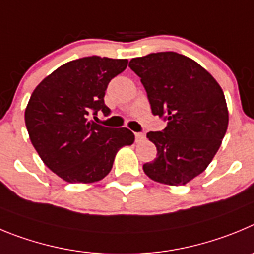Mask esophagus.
<instances>
[{"instance_id":"esophagus-1","label":"esophagus","mask_w":254,"mask_h":254,"mask_svg":"<svg viewBox=\"0 0 254 254\" xmlns=\"http://www.w3.org/2000/svg\"><path fill=\"white\" fill-rule=\"evenodd\" d=\"M145 140V135L143 132H135V141L136 143H140V141Z\"/></svg>"}]
</instances>
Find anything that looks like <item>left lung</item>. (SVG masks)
I'll list each match as a JSON object with an SVG mask.
<instances>
[{
    "instance_id": "8db88e82",
    "label": "left lung",
    "mask_w": 254,
    "mask_h": 254,
    "mask_svg": "<svg viewBox=\"0 0 254 254\" xmlns=\"http://www.w3.org/2000/svg\"><path fill=\"white\" fill-rule=\"evenodd\" d=\"M153 115L167 120L147 138L157 158L143 170L153 181L181 186L206 170L219 150L229 123L227 101L216 79L191 58L175 52L132 58Z\"/></svg>"
}]
</instances>
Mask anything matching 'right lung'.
<instances>
[{"instance_id":"add662e5","label":"right lung","mask_w":254,"mask_h":254,"mask_svg":"<svg viewBox=\"0 0 254 254\" xmlns=\"http://www.w3.org/2000/svg\"><path fill=\"white\" fill-rule=\"evenodd\" d=\"M127 59L92 56L68 62L36 86L25 110V124L42 161L69 184H92L106 177L119 149L134 143L127 127L96 124L90 115L110 114L107 84ZM96 118V116H93Z\"/></svg>"}]
</instances>
